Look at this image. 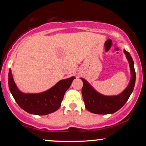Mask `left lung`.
Segmentation results:
<instances>
[{
	"mask_svg": "<svg viewBox=\"0 0 146 146\" xmlns=\"http://www.w3.org/2000/svg\"><path fill=\"white\" fill-rule=\"evenodd\" d=\"M127 59L130 64L131 71V79L128 87L121 94L117 96H105L102 95L90 86L84 79L81 78L83 81V87L82 93L85 107L90 112L100 115H106L115 113L125 104L134 89L136 80V73L134 68V62L130 53L124 50Z\"/></svg>",
	"mask_w": 146,
	"mask_h": 146,
	"instance_id": "8db88e82",
	"label": "left lung"
}]
</instances>
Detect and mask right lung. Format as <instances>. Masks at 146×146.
Wrapping results in <instances>:
<instances>
[{"label": "right lung", "mask_w": 146, "mask_h": 146, "mask_svg": "<svg viewBox=\"0 0 146 146\" xmlns=\"http://www.w3.org/2000/svg\"><path fill=\"white\" fill-rule=\"evenodd\" d=\"M74 77L61 80L51 89L38 94H24L18 89L9 71V88L14 100L27 113L46 115L56 111L61 106L65 92L71 86Z\"/></svg>", "instance_id": "add662e5"}]
</instances>
